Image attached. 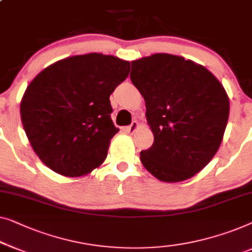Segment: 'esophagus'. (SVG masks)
<instances>
[{
  "label": "esophagus",
  "instance_id": "obj_1",
  "mask_svg": "<svg viewBox=\"0 0 252 252\" xmlns=\"http://www.w3.org/2000/svg\"><path fill=\"white\" fill-rule=\"evenodd\" d=\"M137 128H138V123L136 122V120H134V122L130 124L128 127H126V130L129 134H134L137 130Z\"/></svg>",
  "mask_w": 252,
  "mask_h": 252
}]
</instances>
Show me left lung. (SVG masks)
Segmentation results:
<instances>
[{
    "instance_id": "obj_1",
    "label": "left lung",
    "mask_w": 252,
    "mask_h": 252,
    "mask_svg": "<svg viewBox=\"0 0 252 252\" xmlns=\"http://www.w3.org/2000/svg\"><path fill=\"white\" fill-rule=\"evenodd\" d=\"M155 141L140 158L159 181L176 183L205 168L220 147L229 115L221 83L203 65L156 53L132 61Z\"/></svg>"
}]
</instances>
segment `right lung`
Segmentation results:
<instances>
[{"mask_svg": "<svg viewBox=\"0 0 252 252\" xmlns=\"http://www.w3.org/2000/svg\"><path fill=\"white\" fill-rule=\"evenodd\" d=\"M129 61L101 53L72 56L32 79L20 116L32 150L45 166L67 177L89 174L104 161L117 128L110 94L129 74Z\"/></svg>", "mask_w": 252, "mask_h": 252, "instance_id": "1", "label": "right lung"}]
</instances>
